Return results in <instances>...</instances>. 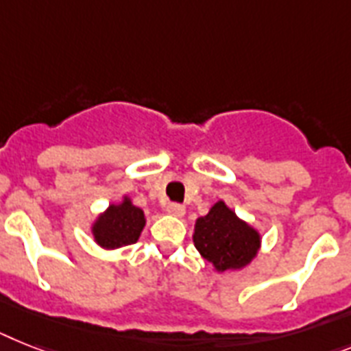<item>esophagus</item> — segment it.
<instances>
[{"label":"esophagus","mask_w":351,"mask_h":351,"mask_svg":"<svg viewBox=\"0 0 351 351\" xmlns=\"http://www.w3.org/2000/svg\"><path fill=\"white\" fill-rule=\"evenodd\" d=\"M165 211H167L169 215L182 217L184 215V206H182V204H178V202H170V204H167Z\"/></svg>","instance_id":"esophagus-1"}]
</instances>
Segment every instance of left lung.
Listing matches in <instances>:
<instances>
[{
    "mask_svg": "<svg viewBox=\"0 0 351 351\" xmlns=\"http://www.w3.org/2000/svg\"><path fill=\"white\" fill-rule=\"evenodd\" d=\"M260 233L237 217L224 201L215 202L208 215L199 217L193 244L215 271H237L253 262L260 249Z\"/></svg>",
    "mask_w": 351,
    "mask_h": 351,
    "instance_id": "obj_1",
    "label": "left lung"
}]
</instances>
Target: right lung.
Listing matches in <instances>:
<instances>
[{"instance_id":"1","label":"right lung","mask_w":351,"mask_h":351,"mask_svg":"<svg viewBox=\"0 0 351 351\" xmlns=\"http://www.w3.org/2000/svg\"><path fill=\"white\" fill-rule=\"evenodd\" d=\"M145 228V213L123 197L118 204H109L104 213L93 222V239L100 247L118 249L134 244Z\"/></svg>"}]
</instances>
